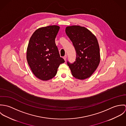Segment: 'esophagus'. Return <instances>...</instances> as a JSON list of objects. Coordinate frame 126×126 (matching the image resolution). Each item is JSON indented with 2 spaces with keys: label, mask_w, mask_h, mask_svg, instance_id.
Returning a JSON list of instances; mask_svg holds the SVG:
<instances>
[{
  "label": "esophagus",
  "mask_w": 126,
  "mask_h": 126,
  "mask_svg": "<svg viewBox=\"0 0 126 126\" xmlns=\"http://www.w3.org/2000/svg\"><path fill=\"white\" fill-rule=\"evenodd\" d=\"M63 59L64 60V61H66V58H67V56H66V55H65V56L63 57Z\"/></svg>",
  "instance_id": "1"
}]
</instances>
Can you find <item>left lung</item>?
<instances>
[{"instance_id":"obj_1","label":"left lung","mask_w":126,"mask_h":126,"mask_svg":"<svg viewBox=\"0 0 126 126\" xmlns=\"http://www.w3.org/2000/svg\"><path fill=\"white\" fill-rule=\"evenodd\" d=\"M65 32L74 46L77 57L73 63L67 62L72 75L80 80L90 77L97 68L100 60V49L95 36L84 27H66Z\"/></svg>"}]
</instances>
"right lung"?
Masks as SVG:
<instances>
[{
  "mask_svg": "<svg viewBox=\"0 0 126 126\" xmlns=\"http://www.w3.org/2000/svg\"><path fill=\"white\" fill-rule=\"evenodd\" d=\"M59 30L57 25L42 27L36 30L30 39L27 62L33 74L41 80L53 78L59 65L64 62L55 41Z\"/></svg>",
  "mask_w": 126,
  "mask_h": 126,
  "instance_id": "right-lung-1",
  "label": "right lung"
}]
</instances>
